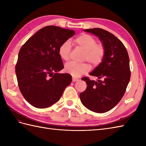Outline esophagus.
I'll list each match as a JSON object with an SVG mask.
<instances>
[{"instance_id":"1","label":"esophagus","mask_w":146,"mask_h":146,"mask_svg":"<svg viewBox=\"0 0 146 146\" xmlns=\"http://www.w3.org/2000/svg\"><path fill=\"white\" fill-rule=\"evenodd\" d=\"M78 80H79V79L77 78H75V77H73V78H72V81H73V82H77V81H78Z\"/></svg>"}]
</instances>
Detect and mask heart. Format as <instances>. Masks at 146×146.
Listing matches in <instances>:
<instances>
[{
    "label": "heart",
    "mask_w": 146,
    "mask_h": 146,
    "mask_svg": "<svg viewBox=\"0 0 146 146\" xmlns=\"http://www.w3.org/2000/svg\"><path fill=\"white\" fill-rule=\"evenodd\" d=\"M75 44L84 51L83 59L90 63L94 66H98L103 60L105 54L104 46L102 44H97V41L94 37L82 34L76 37L75 39ZM71 46L70 41L63 42L58 49V54L64 61L70 59V53ZM66 72L73 76H79L90 70V66L87 63H76L70 62L64 66Z\"/></svg>",
    "instance_id": "1"
}]
</instances>
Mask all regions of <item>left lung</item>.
I'll return each instance as SVG.
<instances>
[{
    "instance_id": "obj_1",
    "label": "left lung",
    "mask_w": 146,
    "mask_h": 146,
    "mask_svg": "<svg viewBox=\"0 0 146 146\" xmlns=\"http://www.w3.org/2000/svg\"><path fill=\"white\" fill-rule=\"evenodd\" d=\"M97 36L105 49L103 60L90 75L97 76V81L83 77L87 85L80 94L84 106L94 112L104 113L119 103L124 95L130 78L129 58L123 43L112 34L100 28L85 29Z\"/></svg>"
}]
</instances>
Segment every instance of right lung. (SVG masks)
I'll list each match as a JSON object with an SVG mask.
<instances>
[{
  "label": "right lung",
  "mask_w": 146,
  "mask_h": 146,
  "mask_svg": "<svg viewBox=\"0 0 146 146\" xmlns=\"http://www.w3.org/2000/svg\"><path fill=\"white\" fill-rule=\"evenodd\" d=\"M75 34L73 30L46 26L21 47L15 74L22 95L33 106L39 108L51 106L71 83L70 74L58 73L64 68L58 49Z\"/></svg>",
  "instance_id": "obj_1"
}]
</instances>
